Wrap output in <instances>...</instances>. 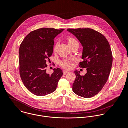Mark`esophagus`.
Wrapping results in <instances>:
<instances>
[{"label":"esophagus","instance_id":"34e87169","mask_svg":"<svg viewBox=\"0 0 128 128\" xmlns=\"http://www.w3.org/2000/svg\"><path fill=\"white\" fill-rule=\"evenodd\" d=\"M68 72H69L68 71V70H63V74H67V73H68Z\"/></svg>","mask_w":128,"mask_h":128}]
</instances>
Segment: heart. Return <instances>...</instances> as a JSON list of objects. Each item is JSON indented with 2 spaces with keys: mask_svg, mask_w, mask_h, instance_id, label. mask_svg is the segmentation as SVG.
Here are the masks:
<instances>
[{
  "mask_svg": "<svg viewBox=\"0 0 128 128\" xmlns=\"http://www.w3.org/2000/svg\"><path fill=\"white\" fill-rule=\"evenodd\" d=\"M67 40H68V45L70 46L72 45L74 43L78 42L76 39H74V38H73L72 37H68L67 38ZM57 44L58 43H56V44L55 46H54V51L56 50V46H57ZM74 60H72V59H69V58L66 59V60H64L61 61L60 63V64L62 68H64L70 69L74 66Z\"/></svg>",
  "mask_w": 128,
  "mask_h": 128,
  "instance_id": "1",
  "label": "heart"
}]
</instances>
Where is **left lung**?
<instances>
[{
  "label": "left lung",
  "instance_id": "8db88e82",
  "mask_svg": "<svg viewBox=\"0 0 128 128\" xmlns=\"http://www.w3.org/2000/svg\"><path fill=\"white\" fill-rule=\"evenodd\" d=\"M83 46L80 67L86 68L84 76L76 70L72 90L84 98L92 97L99 93L106 83L111 71L113 56L109 43L104 35L90 28L68 29Z\"/></svg>",
  "mask_w": 128,
  "mask_h": 128
}]
</instances>
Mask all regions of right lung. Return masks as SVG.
<instances>
[{
	"label": "right lung",
	"instance_id": "obj_1",
	"mask_svg": "<svg viewBox=\"0 0 128 128\" xmlns=\"http://www.w3.org/2000/svg\"><path fill=\"white\" fill-rule=\"evenodd\" d=\"M64 29L42 28L31 32L19 48V74L25 86L37 96L54 92L62 76L60 68L46 72V62L53 52L54 38Z\"/></svg>",
	"mask_w": 128,
	"mask_h": 128
}]
</instances>
